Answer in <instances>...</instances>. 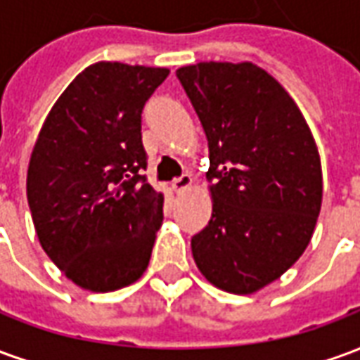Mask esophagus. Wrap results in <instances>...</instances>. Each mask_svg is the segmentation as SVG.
Returning a JSON list of instances; mask_svg holds the SVG:
<instances>
[{
	"mask_svg": "<svg viewBox=\"0 0 360 360\" xmlns=\"http://www.w3.org/2000/svg\"><path fill=\"white\" fill-rule=\"evenodd\" d=\"M191 185H193V177L191 175H181L177 179H173L172 188L175 193H185L187 188H191Z\"/></svg>",
	"mask_w": 360,
	"mask_h": 360,
	"instance_id": "obj_1",
	"label": "esophagus"
}]
</instances>
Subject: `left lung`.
Here are the masks:
<instances>
[{
  "label": "left lung",
  "mask_w": 360,
  "mask_h": 360,
  "mask_svg": "<svg viewBox=\"0 0 360 360\" xmlns=\"http://www.w3.org/2000/svg\"><path fill=\"white\" fill-rule=\"evenodd\" d=\"M210 150L212 218L191 241L204 278L250 295L309 247L322 206V165L287 90L250 61L177 69Z\"/></svg>",
  "instance_id": "8db88e82"
}]
</instances>
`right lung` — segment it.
I'll use <instances>...</instances> for the list:
<instances>
[{"mask_svg": "<svg viewBox=\"0 0 360 360\" xmlns=\"http://www.w3.org/2000/svg\"><path fill=\"white\" fill-rule=\"evenodd\" d=\"M165 67L98 61L63 90L44 121L27 172L38 241L75 285L110 293L148 268L164 219L150 187L141 113Z\"/></svg>", "mask_w": 360, "mask_h": 360, "instance_id": "1", "label": "right lung"}]
</instances>
